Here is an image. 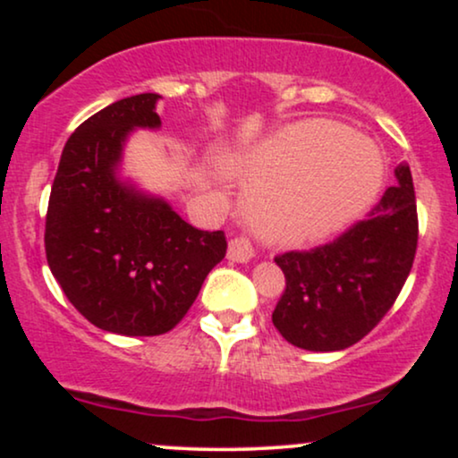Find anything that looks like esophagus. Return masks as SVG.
<instances>
[{
  "label": "esophagus",
  "instance_id": "1",
  "mask_svg": "<svg viewBox=\"0 0 458 458\" xmlns=\"http://www.w3.org/2000/svg\"><path fill=\"white\" fill-rule=\"evenodd\" d=\"M254 259V247L245 236H234L228 243V260L233 262H250Z\"/></svg>",
  "mask_w": 458,
  "mask_h": 458
}]
</instances>
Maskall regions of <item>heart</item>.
<instances>
[{
	"instance_id": "heart-1",
	"label": "heart",
	"mask_w": 458,
	"mask_h": 458,
	"mask_svg": "<svg viewBox=\"0 0 458 458\" xmlns=\"http://www.w3.org/2000/svg\"><path fill=\"white\" fill-rule=\"evenodd\" d=\"M251 189L247 211L265 241L303 247L327 239L375 202L383 182L377 146L331 120H306L234 157Z\"/></svg>"
}]
</instances>
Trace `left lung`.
<instances>
[{
  "mask_svg": "<svg viewBox=\"0 0 458 458\" xmlns=\"http://www.w3.org/2000/svg\"><path fill=\"white\" fill-rule=\"evenodd\" d=\"M368 219L312 251H288L276 262L286 291L273 325L291 344L306 351H343L386 317L396 301L418 247V213L411 170H394Z\"/></svg>",
  "mask_w": 458,
  "mask_h": 458,
  "instance_id": "8db88e82",
  "label": "left lung"
}]
</instances>
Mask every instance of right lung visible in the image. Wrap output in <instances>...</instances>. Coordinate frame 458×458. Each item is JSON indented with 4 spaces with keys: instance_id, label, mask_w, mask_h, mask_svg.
<instances>
[{
    "instance_id": "add662e5",
    "label": "right lung",
    "mask_w": 458,
    "mask_h": 458,
    "mask_svg": "<svg viewBox=\"0 0 458 458\" xmlns=\"http://www.w3.org/2000/svg\"><path fill=\"white\" fill-rule=\"evenodd\" d=\"M159 98L135 94L79 124L47 211V262L57 284L92 325L120 335L174 327L228 247L222 230L193 228L167 199L123 176L129 135L161 127Z\"/></svg>"
}]
</instances>
